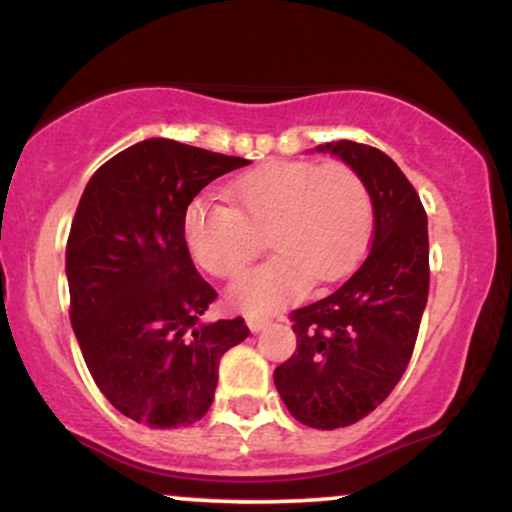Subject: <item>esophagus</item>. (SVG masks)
<instances>
[{"label": "esophagus", "instance_id": "esophagus-1", "mask_svg": "<svg viewBox=\"0 0 512 512\" xmlns=\"http://www.w3.org/2000/svg\"><path fill=\"white\" fill-rule=\"evenodd\" d=\"M245 322H248V327L252 332H260V330H264V327L269 325V315H257V313H252V315H248L245 317Z\"/></svg>", "mask_w": 512, "mask_h": 512}]
</instances>
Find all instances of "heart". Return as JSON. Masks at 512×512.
<instances>
[{
	"instance_id": "b5f03b06",
	"label": "heart",
	"mask_w": 512,
	"mask_h": 512,
	"mask_svg": "<svg viewBox=\"0 0 512 512\" xmlns=\"http://www.w3.org/2000/svg\"><path fill=\"white\" fill-rule=\"evenodd\" d=\"M228 202L199 197L182 219L192 257L219 279H236L272 245L276 255L228 291L245 313L291 303L308 279L325 284L349 274L368 248L373 197L349 163L269 161L228 187Z\"/></svg>"
}]
</instances>
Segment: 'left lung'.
Wrapping results in <instances>:
<instances>
[{
    "instance_id": "8db88e82",
    "label": "left lung",
    "mask_w": 512,
    "mask_h": 512,
    "mask_svg": "<svg viewBox=\"0 0 512 512\" xmlns=\"http://www.w3.org/2000/svg\"><path fill=\"white\" fill-rule=\"evenodd\" d=\"M373 197V248L337 291L291 313L296 351L274 370L293 419L332 431L385 402L409 366L428 298V219L407 175L380 149L339 139Z\"/></svg>"
}]
</instances>
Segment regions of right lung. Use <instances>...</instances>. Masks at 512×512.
I'll return each instance as SVG.
<instances>
[{"instance_id": "add662e5", "label": "right lung", "mask_w": 512, "mask_h": 512, "mask_svg": "<svg viewBox=\"0 0 512 512\" xmlns=\"http://www.w3.org/2000/svg\"><path fill=\"white\" fill-rule=\"evenodd\" d=\"M173 139H146L88 180L67 240L69 320L98 390L137 424L207 414L219 361L243 317L202 322L216 291L199 276L182 219L211 180L248 166Z\"/></svg>"}]
</instances>
